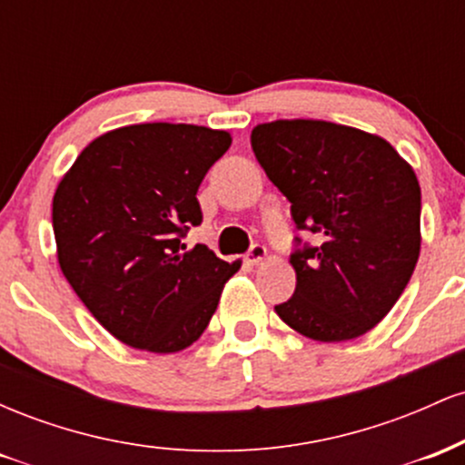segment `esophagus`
Here are the masks:
<instances>
[{
	"label": "esophagus",
	"instance_id": "obj_1",
	"mask_svg": "<svg viewBox=\"0 0 465 465\" xmlns=\"http://www.w3.org/2000/svg\"><path fill=\"white\" fill-rule=\"evenodd\" d=\"M266 255H269V251H266L264 244H253V247H251L249 253H247V262L260 264V262H264Z\"/></svg>",
	"mask_w": 465,
	"mask_h": 465
}]
</instances>
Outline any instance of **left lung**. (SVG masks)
I'll list each match as a JSON object with an SVG mask.
<instances>
[{
  "label": "left lung",
  "mask_w": 465,
  "mask_h": 465,
  "mask_svg": "<svg viewBox=\"0 0 465 465\" xmlns=\"http://www.w3.org/2000/svg\"><path fill=\"white\" fill-rule=\"evenodd\" d=\"M251 146L319 247L291 255L297 286L275 306L288 328L339 343L376 328L420 258V183L381 135L325 120L258 124Z\"/></svg>",
  "instance_id": "8db88e82"
}]
</instances>
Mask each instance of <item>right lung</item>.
<instances>
[{"mask_svg": "<svg viewBox=\"0 0 465 465\" xmlns=\"http://www.w3.org/2000/svg\"><path fill=\"white\" fill-rule=\"evenodd\" d=\"M232 146L196 124L120 126L95 137L58 181L52 201L63 275L106 332L135 350L174 354L205 332L240 260L205 244L196 192Z\"/></svg>", "mask_w": 465, "mask_h": 465, "instance_id": "right-lung-1", "label": "right lung"}]
</instances>
